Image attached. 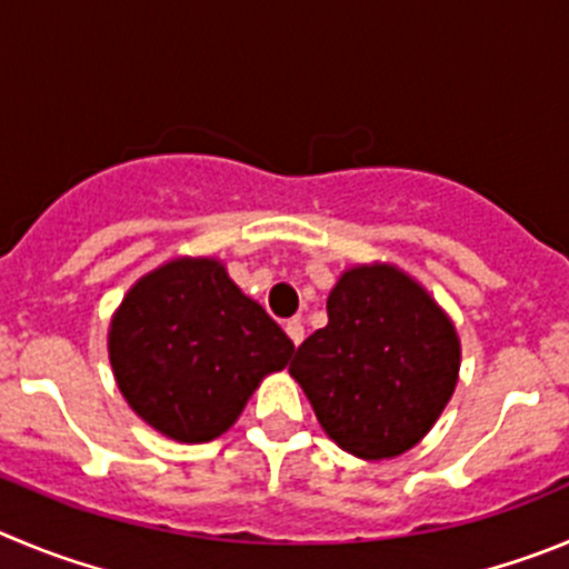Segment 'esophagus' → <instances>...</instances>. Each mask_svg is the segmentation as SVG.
Wrapping results in <instances>:
<instances>
[{"label": "esophagus", "instance_id": "1", "mask_svg": "<svg viewBox=\"0 0 569 569\" xmlns=\"http://www.w3.org/2000/svg\"><path fill=\"white\" fill-rule=\"evenodd\" d=\"M286 333H289V339L295 345H300L302 339H306V328H302L300 320H289V322H286Z\"/></svg>", "mask_w": 569, "mask_h": 569}]
</instances>
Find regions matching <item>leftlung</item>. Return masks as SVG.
Instances as JSON below:
<instances>
[{"label": "left lung", "instance_id": "1", "mask_svg": "<svg viewBox=\"0 0 569 569\" xmlns=\"http://www.w3.org/2000/svg\"><path fill=\"white\" fill-rule=\"evenodd\" d=\"M326 309L328 326L289 365L317 421L353 458L410 452L458 387V328L416 278L379 260L345 269Z\"/></svg>", "mask_w": 569, "mask_h": 569}]
</instances>
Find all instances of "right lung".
I'll list each match as a JSON object with an SVG mask.
<instances>
[{"label": "right lung", "instance_id": "1", "mask_svg": "<svg viewBox=\"0 0 569 569\" xmlns=\"http://www.w3.org/2000/svg\"><path fill=\"white\" fill-rule=\"evenodd\" d=\"M295 342L219 258H173L142 274L111 315L109 362L126 405L164 438L224 435Z\"/></svg>", "mask_w": 569, "mask_h": 569}]
</instances>
